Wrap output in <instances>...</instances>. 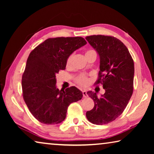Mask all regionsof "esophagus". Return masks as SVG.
I'll return each instance as SVG.
<instances>
[{"instance_id":"obj_1","label":"esophagus","mask_w":154,"mask_h":154,"mask_svg":"<svg viewBox=\"0 0 154 154\" xmlns=\"http://www.w3.org/2000/svg\"><path fill=\"white\" fill-rule=\"evenodd\" d=\"M82 94H83V97L86 98V97H88V95L87 94V92H86V91H85V90L82 91Z\"/></svg>"}]
</instances>
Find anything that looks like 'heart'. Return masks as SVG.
I'll return each mask as SVG.
<instances>
[{
	"label": "heart",
	"mask_w": 154,
	"mask_h": 154,
	"mask_svg": "<svg viewBox=\"0 0 154 154\" xmlns=\"http://www.w3.org/2000/svg\"><path fill=\"white\" fill-rule=\"evenodd\" d=\"M94 52L95 51L93 50V49H89V50H87L86 52H85V56L91 53H94ZM72 58H73V54H71V55L68 57L66 60V66H69L71 64ZM75 83H76L78 85H79V86L85 87L89 83V79H88V77L85 75L80 74L75 78Z\"/></svg>",
	"instance_id": "b5f03b06"
}]
</instances>
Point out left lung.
<instances>
[{
	"mask_svg": "<svg viewBox=\"0 0 154 154\" xmlns=\"http://www.w3.org/2000/svg\"><path fill=\"white\" fill-rule=\"evenodd\" d=\"M86 40L100 56V71L96 85L102 84L105 92L87 94L94 106L86 112V118L96 125L107 124L123 113L133 92L134 61L126 46L112 36L91 35Z\"/></svg>",
	"mask_w": 154,
	"mask_h": 154,
	"instance_id": "8db88e82",
	"label": "left lung"
}]
</instances>
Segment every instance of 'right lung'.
I'll return each mask as SVG.
<instances>
[{"label": "right lung", "instance_id": "add662e5", "mask_svg": "<svg viewBox=\"0 0 154 154\" xmlns=\"http://www.w3.org/2000/svg\"><path fill=\"white\" fill-rule=\"evenodd\" d=\"M86 43L81 36L49 38L30 53L22 75V95L30 113L41 123H60L70 104L82 99V92L75 86L56 88V75L65 69L68 57Z\"/></svg>", "mask_w": 154, "mask_h": 154}]
</instances>
